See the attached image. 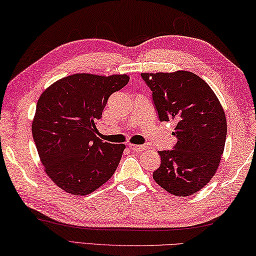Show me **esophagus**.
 Returning a JSON list of instances; mask_svg holds the SVG:
<instances>
[{"label":"esophagus","mask_w":256,"mask_h":256,"mask_svg":"<svg viewBox=\"0 0 256 256\" xmlns=\"http://www.w3.org/2000/svg\"><path fill=\"white\" fill-rule=\"evenodd\" d=\"M129 148L132 150H135V152H140V150H144L148 148V146L145 145H136V144H129Z\"/></svg>","instance_id":"34e87169"}]
</instances>
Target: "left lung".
<instances>
[{
  "label": "left lung",
  "mask_w": 256,
  "mask_h": 256,
  "mask_svg": "<svg viewBox=\"0 0 256 256\" xmlns=\"http://www.w3.org/2000/svg\"><path fill=\"white\" fill-rule=\"evenodd\" d=\"M152 90L160 121H174L172 150H158L161 164L153 178L176 196H188L214 176L224 153L227 120L211 87L190 71L142 74Z\"/></svg>",
  "instance_id": "8db88e82"
}]
</instances>
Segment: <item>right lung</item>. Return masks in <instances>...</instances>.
<instances>
[{
  "label": "right lung",
  "instance_id": "right-lung-1",
  "mask_svg": "<svg viewBox=\"0 0 256 256\" xmlns=\"http://www.w3.org/2000/svg\"><path fill=\"white\" fill-rule=\"evenodd\" d=\"M127 74H76L42 93L32 124L40 161L53 182L72 195H88L110 179L126 146L96 137L111 94L127 85Z\"/></svg>",
  "mask_w": 256,
  "mask_h": 256
}]
</instances>
